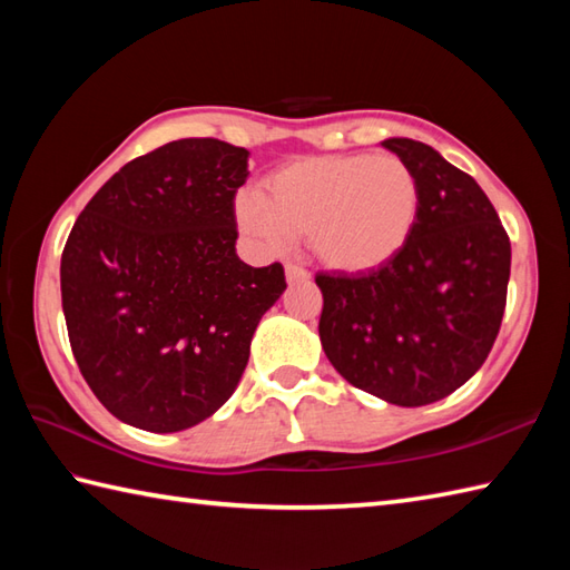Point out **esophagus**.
Segmentation results:
<instances>
[{"label":"esophagus","mask_w":570,"mask_h":570,"mask_svg":"<svg viewBox=\"0 0 570 570\" xmlns=\"http://www.w3.org/2000/svg\"><path fill=\"white\" fill-rule=\"evenodd\" d=\"M286 282L288 284H298V282H308L311 278V274L304 269V266H298V264H286Z\"/></svg>","instance_id":"esophagus-1"}]
</instances>
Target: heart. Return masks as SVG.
I'll return each mask as SVG.
<instances>
[{"mask_svg": "<svg viewBox=\"0 0 570 570\" xmlns=\"http://www.w3.org/2000/svg\"><path fill=\"white\" fill-rule=\"evenodd\" d=\"M419 184L396 156L337 154L286 164L259 196H239L237 225L259 245L282 249L294 237L325 269L370 274L390 264L414 233Z\"/></svg>", "mask_w": 570, "mask_h": 570, "instance_id": "1", "label": "heart"}]
</instances>
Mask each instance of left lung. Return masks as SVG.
Wrapping results in <instances>:
<instances>
[{
	"label": "left lung",
	"mask_w": 570,
	"mask_h": 570,
	"mask_svg": "<svg viewBox=\"0 0 570 570\" xmlns=\"http://www.w3.org/2000/svg\"><path fill=\"white\" fill-rule=\"evenodd\" d=\"M419 184L406 247L370 274H318L325 357L357 390L396 406L453 394L488 360L500 333L512 247L475 178L429 144L382 141Z\"/></svg>",
	"instance_id": "8db88e82"
}]
</instances>
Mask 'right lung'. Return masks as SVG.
Segmentation results:
<instances>
[{
    "instance_id": "right-lung-1",
    "label": "right lung",
    "mask_w": 570,
    "mask_h": 570,
    "mask_svg": "<svg viewBox=\"0 0 570 570\" xmlns=\"http://www.w3.org/2000/svg\"><path fill=\"white\" fill-rule=\"evenodd\" d=\"M249 151L178 139L107 180L70 229L60 298L72 355L102 406L174 433L220 409L252 335L284 294V266L237 257L235 193Z\"/></svg>"
}]
</instances>
